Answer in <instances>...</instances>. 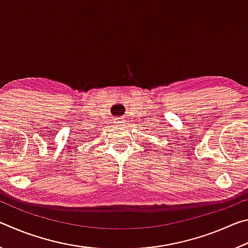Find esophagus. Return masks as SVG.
<instances>
[{
	"label": "esophagus",
	"mask_w": 248,
	"mask_h": 248,
	"mask_svg": "<svg viewBox=\"0 0 248 248\" xmlns=\"http://www.w3.org/2000/svg\"><path fill=\"white\" fill-rule=\"evenodd\" d=\"M124 123V121L123 119H117V120H116V124H118V125H123Z\"/></svg>",
	"instance_id": "esophagus-1"
}]
</instances>
